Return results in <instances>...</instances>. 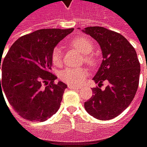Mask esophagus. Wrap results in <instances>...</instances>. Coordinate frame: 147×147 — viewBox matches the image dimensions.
I'll list each match as a JSON object with an SVG mask.
<instances>
[{
    "label": "esophagus",
    "mask_w": 147,
    "mask_h": 147,
    "mask_svg": "<svg viewBox=\"0 0 147 147\" xmlns=\"http://www.w3.org/2000/svg\"><path fill=\"white\" fill-rule=\"evenodd\" d=\"M68 89H81L80 86H74V85H72V84H68Z\"/></svg>",
    "instance_id": "obj_1"
}]
</instances>
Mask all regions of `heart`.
<instances>
[{
    "label": "heart",
    "mask_w": 147,
    "mask_h": 147,
    "mask_svg": "<svg viewBox=\"0 0 147 147\" xmlns=\"http://www.w3.org/2000/svg\"><path fill=\"white\" fill-rule=\"evenodd\" d=\"M71 45L74 48L78 50L79 53L84 55V61L89 65H94L96 63V58L91 54L94 48L93 41L86 37H77L71 41ZM51 60L54 66H60L62 64V52L58 47H56L52 52ZM88 73L84 68L72 69L66 68L60 74V79L63 81L74 84L79 85L84 82Z\"/></svg>",
    "instance_id": "b5f03b06"
}]
</instances>
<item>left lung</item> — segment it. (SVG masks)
Returning a JSON list of instances; mask_svg holds the SVG:
<instances>
[{
  "label": "left lung",
  "mask_w": 147,
  "mask_h": 147,
  "mask_svg": "<svg viewBox=\"0 0 147 147\" xmlns=\"http://www.w3.org/2000/svg\"><path fill=\"white\" fill-rule=\"evenodd\" d=\"M100 45L103 60L93 78L105 89L94 88V95L84 102V108L94 118L107 121L118 116L133 100L139 85L141 66L135 48L121 34L102 26H89L82 30Z\"/></svg>",
  "instance_id": "1"
}]
</instances>
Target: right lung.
<instances>
[{"label": "right lung", "mask_w": 147, "mask_h": 147, "mask_svg": "<svg viewBox=\"0 0 147 147\" xmlns=\"http://www.w3.org/2000/svg\"><path fill=\"white\" fill-rule=\"evenodd\" d=\"M73 31L74 28L35 31L18 38L1 66L0 62L1 94L5 92L10 105L22 118L44 121L59 109L67 84L62 81L54 83L57 77L50 72L51 54L58 42Z\"/></svg>", "instance_id": "obj_1"}]
</instances>
